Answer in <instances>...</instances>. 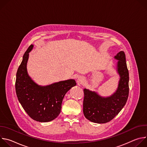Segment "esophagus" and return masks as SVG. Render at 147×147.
Wrapping results in <instances>:
<instances>
[{
  "mask_svg": "<svg viewBox=\"0 0 147 147\" xmlns=\"http://www.w3.org/2000/svg\"><path fill=\"white\" fill-rule=\"evenodd\" d=\"M84 81V78L82 77H79L77 79V84L78 85H81Z\"/></svg>",
  "mask_w": 147,
  "mask_h": 147,
  "instance_id": "obj_1",
  "label": "esophagus"
}]
</instances>
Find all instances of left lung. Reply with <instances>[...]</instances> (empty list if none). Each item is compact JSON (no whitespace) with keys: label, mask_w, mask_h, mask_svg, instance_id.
Returning <instances> with one entry per match:
<instances>
[{"label":"left lung","mask_w":147,"mask_h":147,"mask_svg":"<svg viewBox=\"0 0 147 147\" xmlns=\"http://www.w3.org/2000/svg\"><path fill=\"white\" fill-rule=\"evenodd\" d=\"M114 58L118 60L116 70L120 77L116 91L109 96H102L97 92L84 89L83 113L86 119L94 123L110 121L123 109L128 98L129 74L125 53L120 51Z\"/></svg>","instance_id":"8db88e82"}]
</instances>
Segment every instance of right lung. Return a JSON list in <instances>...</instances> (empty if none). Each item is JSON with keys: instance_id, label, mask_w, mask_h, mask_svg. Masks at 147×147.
<instances>
[{"instance_id": "right-lung-1", "label": "right lung", "mask_w": 147, "mask_h": 147, "mask_svg": "<svg viewBox=\"0 0 147 147\" xmlns=\"http://www.w3.org/2000/svg\"><path fill=\"white\" fill-rule=\"evenodd\" d=\"M33 47L31 45L25 52L17 70L16 92L18 101L31 118L39 122H48L59 116L65 95L76 82L74 80L69 79L45 86L35 82L27 69L29 53Z\"/></svg>"}]
</instances>
